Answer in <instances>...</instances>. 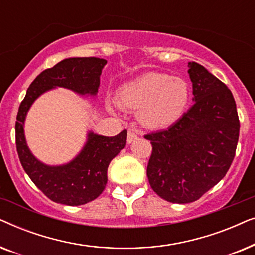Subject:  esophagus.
<instances>
[{
  "mask_svg": "<svg viewBox=\"0 0 255 255\" xmlns=\"http://www.w3.org/2000/svg\"><path fill=\"white\" fill-rule=\"evenodd\" d=\"M138 137H139V134H138L137 131H135V130H128V138H127L128 144H131L132 141H134L135 139H138Z\"/></svg>",
  "mask_w": 255,
  "mask_h": 255,
  "instance_id": "1",
  "label": "esophagus"
}]
</instances>
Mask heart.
Returning a JSON list of instances; mask_svg holds the SVG:
<instances>
[{
	"mask_svg": "<svg viewBox=\"0 0 255 255\" xmlns=\"http://www.w3.org/2000/svg\"><path fill=\"white\" fill-rule=\"evenodd\" d=\"M117 101L127 109H139V121L145 127L165 128L179 120L187 109L190 86L183 78L148 72L122 86Z\"/></svg>",
	"mask_w": 255,
	"mask_h": 255,
	"instance_id": "b5f03b06",
	"label": "heart"
}]
</instances>
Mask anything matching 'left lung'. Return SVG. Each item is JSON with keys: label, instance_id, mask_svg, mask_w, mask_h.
Returning <instances> with one entry per match:
<instances>
[{"label": "left lung", "instance_id": "1", "mask_svg": "<svg viewBox=\"0 0 255 255\" xmlns=\"http://www.w3.org/2000/svg\"><path fill=\"white\" fill-rule=\"evenodd\" d=\"M188 67L194 106L167 130L145 135L152 144L149 186L163 200L180 204L197 201L225 176L240 128L231 90L197 62Z\"/></svg>", "mask_w": 255, "mask_h": 255}]
</instances>
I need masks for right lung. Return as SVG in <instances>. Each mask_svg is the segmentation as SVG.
I'll return each mask as SVG.
<instances>
[{
	"label": "right lung",
	"mask_w": 255,
	"mask_h": 255,
	"mask_svg": "<svg viewBox=\"0 0 255 255\" xmlns=\"http://www.w3.org/2000/svg\"><path fill=\"white\" fill-rule=\"evenodd\" d=\"M107 64L100 58H68L40 73L27 88L16 118V148L31 181L51 201L66 205H81L94 201L107 186V170L111 160L124 148L127 130L115 137L88 134L82 152L72 162L51 167L34 158L27 148L23 124L27 110L40 94L53 87H64L85 95H95L100 75Z\"/></svg>",
	"instance_id": "right-lung-1"
}]
</instances>
